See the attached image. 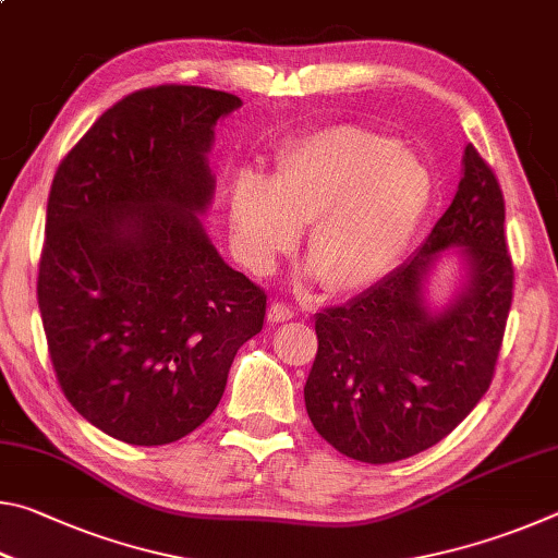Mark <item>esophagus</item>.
<instances>
[{"label": "esophagus", "mask_w": 558, "mask_h": 558, "mask_svg": "<svg viewBox=\"0 0 558 558\" xmlns=\"http://www.w3.org/2000/svg\"><path fill=\"white\" fill-rule=\"evenodd\" d=\"M298 313L292 310L290 305H286V302L280 300H272L270 307H268V319L270 323H286V319H292Z\"/></svg>", "instance_id": "1"}]
</instances>
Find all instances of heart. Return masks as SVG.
<instances>
[{
  "label": "heart",
  "mask_w": 558,
  "mask_h": 558,
  "mask_svg": "<svg viewBox=\"0 0 558 558\" xmlns=\"http://www.w3.org/2000/svg\"><path fill=\"white\" fill-rule=\"evenodd\" d=\"M428 192L426 169L399 140L356 122L327 125L282 149L268 179H235L233 245L253 272H268L310 226L307 256L325 288L362 292L396 266Z\"/></svg>",
  "instance_id": "b5f03b06"
}]
</instances>
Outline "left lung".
Returning a JSON list of instances; mask_svg holds the SVG:
<instances>
[{"label": "left lung", "mask_w": 558, "mask_h": 558, "mask_svg": "<svg viewBox=\"0 0 558 558\" xmlns=\"http://www.w3.org/2000/svg\"><path fill=\"white\" fill-rule=\"evenodd\" d=\"M450 247L466 260V288L430 311L422 286ZM512 288L502 189L468 145L456 199L421 248L362 295L315 317L317 356L305 384L315 430L372 465L436 446L493 384Z\"/></svg>", "instance_id": "8db88e82"}]
</instances>
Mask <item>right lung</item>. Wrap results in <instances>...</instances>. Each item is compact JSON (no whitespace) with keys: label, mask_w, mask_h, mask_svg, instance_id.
I'll return each mask as SVG.
<instances>
[{"label":"right lung","mask_w":558,"mask_h":558,"mask_svg":"<svg viewBox=\"0 0 558 558\" xmlns=\"http://www.w3.org/2000/svg\"><path fill=\"white\" fill-rule=\"evenodd\" d=\"M235 108L199 86L130 93L56 169L36 286L51 364L73 409L130 446L199 428L266 319V290L199 219L214 125Z\"/></svg>","instance_id":"right-lung-1"}]
</instances>
